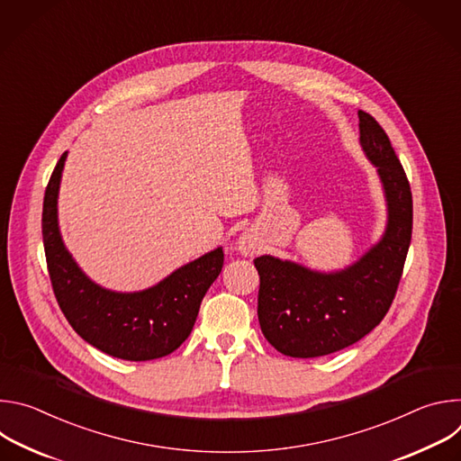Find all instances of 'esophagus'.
Segmentation results:
<instances>
[{
  "label": "esophagus",
  "instance_id": "obj_1",
  "mask_svg": "<svg viewBox=\"0 0 461 461\" xmlns=\"http://www.w3.org/2000/svg\"><path fill=\"white\" fill-rule=\"evenodd\" d=\"M239 251H240L242 255H246V257H253V255L258 251V244H257V240L253 239V235L246 233V235H242V237L239 239Z\"/></svg>",
  "mask_w": 461,
  "mask_h": 461
}]
</instances>
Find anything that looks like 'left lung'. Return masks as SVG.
<instances>
[{
    "label": "left lung",
    "mask_w": 461,
    "mask_h": 461,
    "mask_svg": "<svg viewBox=\"0 0 461 461\" xmlns=\"http://www.w3.org/2000/svg\"><path fill=\"white\" fill-rule=\"evenodd\" d=\"M359 142L377 167L388 208L386 230L357 262L321 274L292 260L262 255L257 315L268 343L290 357H319L343 350L383 321L403 274L412 237V193L384 129L365 111Z\"/></svg>",
    "instance_id": "1"
}]
</instances>
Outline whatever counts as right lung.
Wrapping results in <instances>:
<instances>
[{"mask_svg":"<svg viewBox=\"0 0 461 461\" xmlns=\"http://www.w3.org/2000/svg\"><path fill=\"white\" fill-rule=\"evenodd\" d=\"M68 151L47 184L41 233L56 301L75 332L95 348L125 361H149L175 352L191 334L201 303L219 277L217 248L142 292L120 294L95 285L65 249L58 230V189Z\"/></svg>","mask_w":461,"mask_h":461,"instance_id":"1","label":"right lung"}]
</instances>
